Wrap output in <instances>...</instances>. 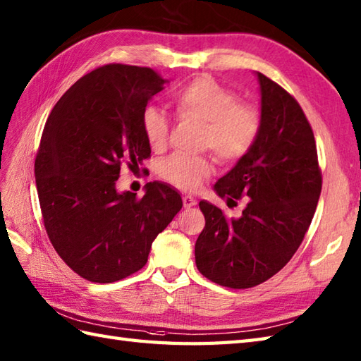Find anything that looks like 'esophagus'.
Here are the masks:
<instances>
[{"label":"esophagus","instance_id":"1","mask_svg":"<svg viewBox=\"0 0 361 361\" xmlns=\"http://www.w3.org/2000/svg\"><path fill=\"white\" fill-rule=\"evenodd\" d=\"M182 202H183V207H185V208H191V207L196 205V199L193 196L185 195L182 197Z\"/></svg>","mask_w":361,"mask_h":361}]
</instances>
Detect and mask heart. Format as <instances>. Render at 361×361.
Here are the masks:
<instances>
[{
  "label": "heart",
  "instance_id": "1",
  "mask_svg": "<svg viewBox=\"0 0 361 361\" xmlns=\"http://www.w3.org/2000/svg\"><path fill=\"white\" fill-rule=\"evenodd\" d=\"M179 117L204 122L199 147L212 149L224 164H236L258 142L262 116L252 103L238 102V95L208 75L182 85L173 95ZM142 131L154 151L165 149L170 120L162 109L148 106L142 113ZM208 156L174 154L159 165L160 178L176 188L195 191L212 174Z\"/></svg>",
  "mask_w": 361,
  "mask_h": 361
}]
</instances>
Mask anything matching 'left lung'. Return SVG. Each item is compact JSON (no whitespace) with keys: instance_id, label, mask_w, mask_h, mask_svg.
<instances>
[{"instance_id":"8db88e82","label":"left lung","mask_w":361,"mask_h":361,"mask_svg":"<svg viewBox=\"0 0 361 361\" xmlns=\"http://www.w3.org/2000/svg\"><path fill=\"white\" fill-rule=\"evenodd\" d=\"M262 128L258 142L216 182L227 205L244 201L239 219L199 202L205 227L195 245L196 267L210 281L248 289L292 259L314 218L323 178L317 143L300 103L258 72Z\"/></svg>"}]
</instances>
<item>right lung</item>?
Here are the masks:
<instances>
[{
    "label": "right lung",
    "instance_id": "add662e5",
    "mask_svg": "<svg viewBox=\"0 0 361 361\" xmlns=\"http://www.w3.org/2000/svg\"><path fill=\"white\" fill-rule=\"evenodd\" d=\"M165 82L151 68L111 63L77 80L47 117L35 159L43 224L60 258L91 283L140 270L182 208L162 182H148L142 197L116 188L120 168L151 157L142 113Z\"/></svg>",
    "mask_w": 361,
    "mask_h": 361
}]
</instances>
